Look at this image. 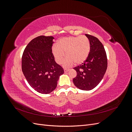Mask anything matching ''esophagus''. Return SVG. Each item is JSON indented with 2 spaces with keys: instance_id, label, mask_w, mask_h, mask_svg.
Segmentation results:
<instances>
[{
  "instance_id": "1",
  "label": "esophagus",
  "mask_w": 132,
  "mask_h": 132,
  "mask_svg": "<svg viewBox=\"0 0 132 132\" xmlns=\"http://www.w3.org/2000/svg\"><path fill=\"white\" fill-rule=\"evenodd\" d=\"M69 71V69H64V72L65 73H67L68 72V71Z\"/></svg>"
}]
</instances>
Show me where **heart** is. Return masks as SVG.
<instances>
[{"instance_id":"heart-1","label":"heart","mask_w":132,"mask_h":132,"mask_svg":"<svg viewBox=\"0 0 132 132\" xmlns=\"http://www.w3.org/2000/svg\"><path fill=\"white\" fill-rule=\"evenodd\" d=\"M90 49L89 39L84 36L63 38L58 41L57 45L52 47V54L58 64L62 63L65 56L67 58L63 65L70 67L74 64H80L88 57Z\"/></svg>"}]
</instances>
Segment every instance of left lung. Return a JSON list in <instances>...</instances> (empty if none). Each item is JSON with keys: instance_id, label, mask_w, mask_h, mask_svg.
Returning a JSON list of instances; mask_svg holds the SVG:
<instances>
[{"instance_id": "1", "label": "left lung", "mask_w": 132, "mask_h": 132, "mask_svg": "<svg viewBox=\"0 0 132 132\" xmlns=\"http://www.w3.org/2000/svg\"><path fill=\"white\" fill-rule=\"evenodd\" d=\"M90 43L88 57L81 64L74 68L77 75L73 81L78 88L91 90L100 82L107 68V58L102 43L96 37L85 34Z\"/></svg>"}]
</instances>
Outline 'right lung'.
Masks as SVG:
<instances>
[{
  "label": "right lung",
  "instance_id": "obj_1",
  "mask_svg": "<svg viewBox=\"0 0 132 132\" xmlns=\"http://www.w3.org/2000/svg\"><path fill=\"white\" fill-rule=\"evenodd\" d=\"M52 36H40L34 38L26 47L22 55V73L28 83L38 93L52 92L57 85L63 68L54 61L52 52Z\"/></svg>",
  "mask_w": 132,
  "mask_h": 132
}]
</instances>
